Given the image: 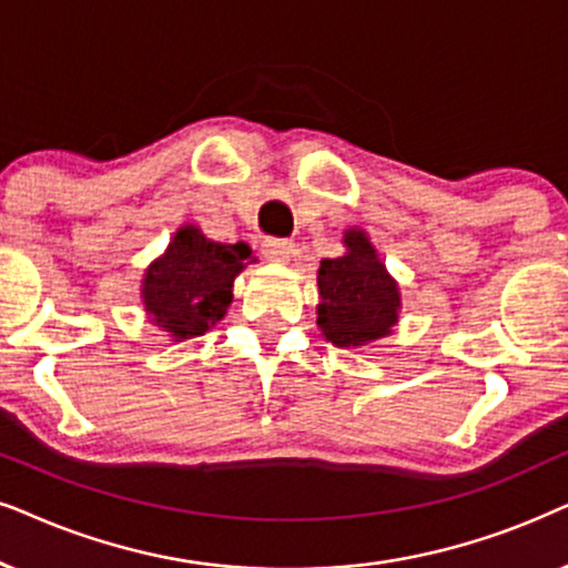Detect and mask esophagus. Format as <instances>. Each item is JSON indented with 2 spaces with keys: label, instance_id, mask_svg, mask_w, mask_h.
Here are the masks:
<instances>
[{
  "label": "esophagus",
  "instance_id": "obj_1",
  "mask_svg": "<svg viewBox=\"0 0 568 568\" xmlns=\"http://www.w3.org/2000/svg\"><path fill=\"white\" fill-rule=\"evenodd\" d=\"M294 253V242L292 240H284V237H266L263 240V255H266V261H274V263H286Z\"/></svg>",
  "mask_w": 568,
  "mask_h": 568
}]
</instances>
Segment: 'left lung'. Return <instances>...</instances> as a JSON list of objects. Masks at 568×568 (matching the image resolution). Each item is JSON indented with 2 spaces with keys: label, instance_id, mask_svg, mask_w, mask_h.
I'll use <instances>...</instances> for the list:
<instances>
[{
  "label": "left lung",
  "instance_id": "obj_1",
  "mask_svg": "<svg viewBox=\"0 0 568 568\" xmlns=\"http://www.w3.org/2000/svg\"><path fill=\"white\" fill-rule=\"evenodd\" d=\"M347 253L318 268V328L334 347H367L399 321V286L363 230L344 232Z\"/></svg>",
  "mask_w": 568,
  "mask_h": 568
}]
</instances>
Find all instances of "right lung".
I'll list each match as a JSON object with an SVG mask.
<instances>
[{"label": "right lung", "instance_id": "right-lung-1", "mask_svg": "<svg viewBox=\"0 0 568 568\" xmlns=\"http://www.w3.org/2000/svg\"><path fill=\"white\" fill-rule=\"evenodd\" d=\"M247 263L253 250L245 242L221 245L193 224L182 226L145 271L140 290L145 313L174 342L203 336L224 318L234 278Z\"/></svg>", "mask_w": 568, "mask_h": 568}]
</instances>
